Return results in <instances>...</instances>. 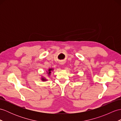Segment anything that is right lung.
<instances>
[{
    "mask_svg": "<svg viewBox=\"0 0 121 121\" xmlns=\"http://www.w3.org/2000/svg\"><path fill=\"white\" fill-rule=\"evenodd\" d=\"M52 70V69H49V70H48V74L49 75H50V74L51 73V71ZM42 80L43 81H45L46 80V79H45V78H42Z\"/></svg>",
    "mask_w": 121,
    "mask_h": 121,
    "instance_id": "add662e5",
    "label": "right lung"
}]
</instances>
